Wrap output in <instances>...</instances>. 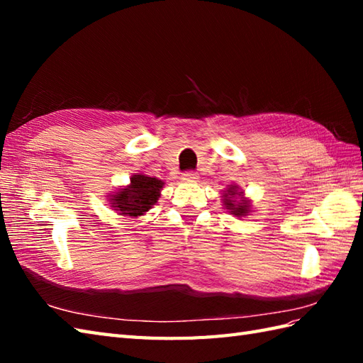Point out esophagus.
<instances>
[{"label":"esophagus","instance_id":"34e87169","mask_svg":"<svg viewBox=\"0 0 363 363\" xmlns=\"http://www.w3.org/2000/svg\"><path fill=\"white\" fill-rule=\"evenodd\" d=\"M196 179H198L196 172H186L182 174V181H186V182H196Z\"/></svg>","mask_w":363,"mask_h":363}]
</instances>
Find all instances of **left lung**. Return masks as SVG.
<instances>
[{
    "instance_id": "1",
    "label": "left lung",
    "mask_w": 363,
    "mask_h": 363,
    "mask_svg": "<svg viewBox=\"0 0 363 363\" xmlns=\"http://www.w3.org/2000/svg\"><path fill=\"white\" fill-rule=\"evenodd\" d=\"M235 195H238V194H235V187H230L228 190V194H225V201H223V203H225L226 209H229L230 213L237 215V217H242V215L248 213L250 206H248V203H246V201L235 203V199H234Z\"/></svg>"
}]
</instances>
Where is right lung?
<instances>
[{"label":"right lung","mask_w":363,"mask_h":363,"mask_svg":"<svg viewBox=\"0 0 363 363\" xmlns=\"http://www.w3.org/2000/svg\"><path fill=\"white\" fill-rule=\"evenodd\" d=\"M162 181L145 174H134L126 189H121L117 195L112 196L113 207H117L123 215L138 217L157 203L160 196Z\"/></svg>","instance_id":"obj_1"}]
</instances>
